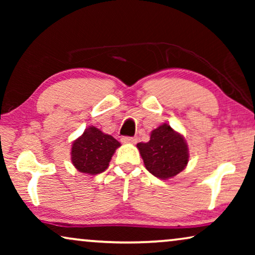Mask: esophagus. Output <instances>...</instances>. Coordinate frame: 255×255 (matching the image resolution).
Here are the masks:
<instances>
[{"label":"esophagus","mask_w":255,"mask_h":255,"mask_svg":"<svg viewBox=\"0 0 255 255\" xmlns=\"http://www.w3.org/2000/svg\"><path fill=\"white\" fill-rule=\"evenodd\" d=\"M137 137H123L122 138V142H125V144H135L137 142Z\"/></svg>","instance_id":"obj_1"}]
</instances>
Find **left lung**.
<instances>
[{"instance_id": "8db88e82", "label": "left lung", "mask_w": 255, "mask_h": 255, "mask_svg": "<svg viewBox=\"0 0 255 255\" xmlns=\"http://www.w3.org/2000/svg\"><path fill=\"white\" fill-rule=\"evenodd\" d=\"M137 147L146 169L162 180L182 172L189 160L184 138L166 123L152 131L149 141L138 142Z\"/></svg>"}]
</instances>
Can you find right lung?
<instances>
[{
  "label": "right lung",
  "instance_id": "1",
  "mask_svg": "<svg viewBox=\"0 0 255 255\" xmlns=\"http://www.w3.org/2000/svg\"><path fill=\"white\" fill-rule=\"evenodd\" d=\"M120 146V141L113 135L103 133L95 127H89L73 142L72 162L79 172L96 175L108 168L111 156Z\"/></svg>",
  "mask_w": 255,
  "mask_h": 255
}]
</instances>
